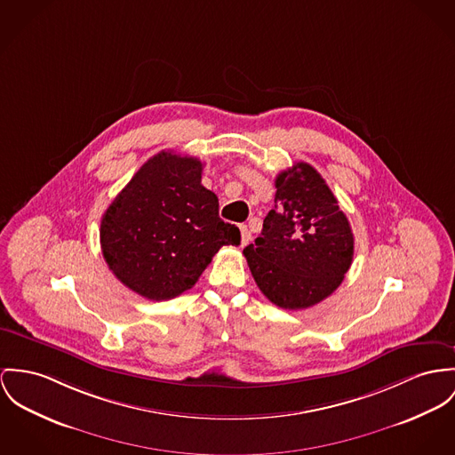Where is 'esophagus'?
Wrapping results in <instances>:
<instances>
[{
	"mask_svg": "<svg viewBox=\"0 0 455 455\" xmlns=\"http://www.w3.org/2000/svg\"><path fill=\"white\" fill-rule=\"evenodd\" d=\"M239 228H241V244H249V241H251V232L247 230L245 225H241Z\"/></svg>",
	"mask_w": 455,
	"mask_h": 455,
	"instance_id": "esophagus-1",
	"label": "esophagus"
}]
</instances>
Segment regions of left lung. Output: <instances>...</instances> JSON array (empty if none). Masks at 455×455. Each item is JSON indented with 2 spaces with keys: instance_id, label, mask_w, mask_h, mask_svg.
I'll list each match as a JSON object with an SVG mask.
<instances>
[{
  "instance_id": "1",
  "label": "left lung",
  "mask_w": 455,
  "mask_h": 455,
  "mask_svg": "<svg viewBox=\"0 0 455 455\" xmlns=\"http://www.w3.org/2000/svg\"><path fill=\"white\" fill-rule=\"evenodd\" d=\"M275 206L244 249L259 291L280 308L303 310L331 296L353 261V232L314 166L296 163L275 178Z\"/></svg>"
}]
</instances>
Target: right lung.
<instances>
[{"label":"right lung","mask_w":455,"mask_h":455,"mask_svg":"<svg viewBox=\"0 0 455 455\" xmlns=\"http://www.w3.org/2000/svg\"><path fill=\"white\" fill-rule=\"evenodd\" d=\"M197 157L163 150L150 157L107 208L100 244L112 274L147 299L190 289L221 245L241 244L201 183Z\"/></svg>","instance_id":"add662e5"}]
</instances>
